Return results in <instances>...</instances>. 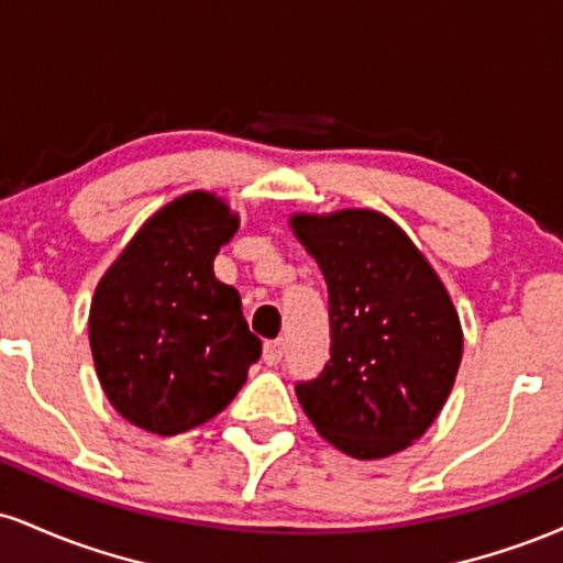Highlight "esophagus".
<instances>
[{
  "label": "esophagus",
  "mask_w": 563,
  "mask_h": 563,
  "mask_svg": "<svg viewBox=\"0 0 563 563\" xmlns=\"http://www.w3.org/2000/svg\"><path fill=\"white\" fill-rule=\"evenodd\" d=\"M283 352H286V341L275 339L264 344V363L267 365H277L283 360Z\"/></svg>",
  "instance_id": "obj_1"
}]
</instances>
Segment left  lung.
<instances>
[{"instance_id":"obj_1","label":"left lung","mask_w":563,"mask_h":563,"mask_svg":"<svg viewBox=\"0 0 563 563\" xmlns=\"http://www.w3.org/2000/svg\"><path fill=\"white\" fill-rule=\"evenodd\" d=\"M290 228L328 283L331 360L296 397L333 448L360 461L426 434L448 402L463 331L431 264L389 217L344 209Z\"/></svg>"}]
</instances>
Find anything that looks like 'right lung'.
<instances>
[{
	"instance_id": "1",
	"label": "right lung",
	"mask_w": 563,
	"mask_h": 563,
	"mask_svg": "<svg viewBox=\"0 0 563 563\" xmlns=\"http://www.w3.org/2000/svg\"><path fill=\"white\" fill-rule=\"evenodd\" d=\"M238 230L203 190L156 211L97 283L89 346L102 391L129 423L161 437L211 421L262 357L241 296L214 277Z\"/></svg>"
}]
</instances>
